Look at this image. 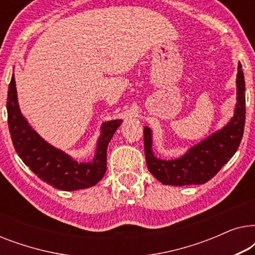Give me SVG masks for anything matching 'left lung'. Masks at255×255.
Instances as JSON below:
<instances>
[{
  "instance_id": "obj_1",
  "label": "left lung",
  "mask_w": 255,
  "mask_h": 255,
  "mask_svg": "<svg viewBox=\"0 0 255 255\" xmlns=\"http://www.w3.org/2000/svg\"><path fill=\"white\" fill-rule=\"evenodd\" d=\"M237 106L235 116L221 131L191 147L183 156L175 160H160L152 152V134L144 128V149L146 165L152 175L163 184L188 186L202 184L211 180L232 158L243 139L245 128L246 100L245 79L242 64L237 74Z\"/></svg>"
}]
</instances>
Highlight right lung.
<instances>
[{
	"instance_id": "add662e5",
	"label": "right lung",
	"mask_w": 255,
	"mask_h": 255,
	"mask_svg": "<svg viewBox=\"0 0 255 255\" xmlns=\"http://www.w3.org/2000/svg\"><path fill=\"white\" fill-rule=\"evenodd\" d=\"M9 132L15 151L23 162L44 182L60 190L85 189L95 186L107 172V148L122 121L106 122L92 162L79 163L60 149L47 144L34 132L17 104L15 78H11L6 99Z\"/></svg>"
}]
</instances>
